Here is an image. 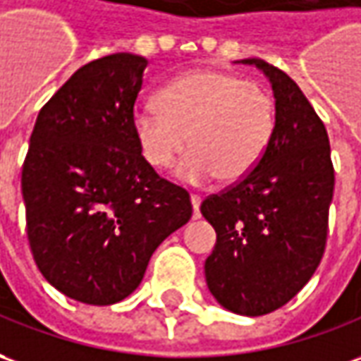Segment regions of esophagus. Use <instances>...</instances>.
I'll list each match as a JSON object with an SVG mask.
<instances>
[{
  "instance_id": "34e87169",
  "label": "esophagus",
  "mask_w": 361,
  "mask_h": 361,
  "mask_svg": "<svg viewBox=\"0 0 361 361\" xmlns=\"http://www.w3.org/2000/svg\"><path fill=\"white\" fill-rule=\"evenodd\" d=\"M191 205H193V217L197 219V217H200V205H201V197H200V195L191 193Z\"/></svg>"
}]
</instances>
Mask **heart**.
I'll use <instances>...</instances> for the list:
<instances>
[{
	"label": "heart",
	"instance_id": "heart-1",
	"mask_svg": "<svg viewBox=\"0 0 361 361\" xmlns=\"http://www.w3.org/2000/svg\"><path fill=\"white\" fill-rule=\"evenodd\" d=\"M132 128L140 154L170 170L190 146L180 173L190 181L235 183L261 161L274 130V102L257 80L225 71H193L171 80L158 106L138 109Z\"/></svg>",
	"mask_w": 361,
	"mask_h": 361
}]
</instances>
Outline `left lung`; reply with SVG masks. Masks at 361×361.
<instances>
[{"label":"left lung","instance_id":"8db88e82","mask_svg":"<svg viewBox=\"0 0 361 361\" xmlns=\"http://www.w3.org/2000/svg\"><path fill=\"white\" fill-rule=\"evenodd\" d=\"M241 63L273 85L274 130L255 170L201 203L217 233L205 281L223 308L263 316L300 293L320 264L334 166L324 122L293 78L263 59Z\"/></svg>","mask_w":361,"mask_h":361}]
</instances>
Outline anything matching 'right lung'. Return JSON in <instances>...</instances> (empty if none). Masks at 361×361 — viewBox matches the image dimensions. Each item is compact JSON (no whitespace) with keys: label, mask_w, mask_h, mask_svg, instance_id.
<instances>
[{"label":"right lung","mask_w":361,"mask_h":361,"mask_svg":"<svg viewBox=\"0 0 361 361\" xmlns=\"http://www.w3.org/2000/svg\"><path fill=\"white\" fill-rule=\"evenodd\" d=\"M146 67L132 53L87 63L49 98L29 140V247L41 274L78 302L124 300L193 213L190 193L140 154L132 116Z\"/></svg>","instance_id":"obj_1"}]
</instances>
